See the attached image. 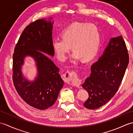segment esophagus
I'll return each mask as SVG.
<instances>
[{
    "mask_svg": "<svg viewBox=\"0 0 133 133\" xmlns=\"http://www.w3.org/2000/svg\"><path fill=\"white\" fill-rule=\"evenodd\" d=\"M65 77H66L67 82L69 83L74 86L79 87V79L75 72H67L65 74Z\"/></svg>",
    "mask_w": 133,
    "mask_h": 133,
    "instance_id": "esophagus-1",
    "label": "esophagus"
}]
</instances>
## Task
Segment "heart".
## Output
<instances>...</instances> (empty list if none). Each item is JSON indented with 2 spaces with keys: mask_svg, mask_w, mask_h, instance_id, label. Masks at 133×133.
<instances>
[{
  "mask_svg": "<svg viewBox=\"0 0 133 133\" xmlns=\"http://www.w3.org/2000/svg\"><path fill=\"white\" fill-rule=\"evenodd\" d=\"M62 35V38H54L52 41L53 49L61 61L66 59L71 45L75 61L81 58L84 61L91 60L100 49L101 34L94 24L74 22L63 30Z\"/></svg>",
  "mask_w": 133,
  "mask_h": 133,
  "instance_id": "b5f03b06",
  "label": "heart"
}]
</instances>
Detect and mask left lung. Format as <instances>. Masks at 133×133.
I'll list each match as a JSON object with an SVG mask.
<instances>
[{
	"mask_svg": "<svg viewBox=\"0 0 133 133\" xmlns=\"http://www.w3.org/2000/svg\"><path fill=\"white\" fill-rule=\"evenodd\" d=\"M128 51L122 35L110 39L98 60L91 66V74L82 87L89 97L84 103L87 109L103 106L118 91L129 62Z\"/></svg>",
	"mask_w": 133,
	"mask_h": 133,
	"instance_id": "obj_1",
	"label": "left lung"
}]
</instances>
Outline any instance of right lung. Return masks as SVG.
Wrapping results in <instances>:
<instances>
[{
	"mask_svg": "<svg viewBox=\"0 0 133 133\" xmlns=\"http://www.w3.org/2000/svg\"><path fill=\"white\" fill-rule=\"evenodd\" d=\"M53 23L44 19L31 23L22 33L13 54L14 86L27 104L39 110L47 109L55 103L64 84L59 74V69L47 55H54ZM27 56L35 59L37 67L38 76L32 82L26 80L21 71Z\"/></svg>",
	"mask_w": 133,
	"mask_h": 133,
	"instance_id": "1",
	"label": "right lung"
}]
</instances>
